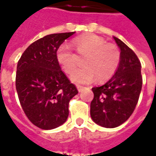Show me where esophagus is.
Wrapping results in <instances>:
<instances>
[{
	"instance_id": "obj_1",
	"label": "esophagus",
	"mask_w": 156,
	"mask_h": 156,
	"mask_svg": "<svg viewBox=\"0 0 156 156\" xmlns=\"http://www.w3.org/2000/svg\"><path fill=\"white\" fill-rule=\"evenodd\" d=\"M77 89H78V91H79V92H80V91H82V90L84 89V87H83V86H81V85H77Z\"/></svg>"
}]
</instances>
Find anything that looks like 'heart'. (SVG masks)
Here are the masks:
<instances>
[{"instance_id": "heart-1", "label": "heart", "mask_w": 156, "mask_h": 156, "mask_svg": "<svg viewBox=\"0 0 156 156\" xmlns=\"http://www.w3.org/2000/svg\"><path fill=\"white\" fill-rule=\"evenodd\" d=\"M77 52L85 57L83 68L74 74L71 80L77 84H87L94 78L106 81L113 76L121 62V52L117 45L106 43L105 38L94 34H85L74 39ZM57 62L66 73L71 75L77 67V57L66 43L62 44L57 51Z\"/></svg>"}]
</instances>
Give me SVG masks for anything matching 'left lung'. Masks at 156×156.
<instances>
[{
  "mask_svg": "<svg viewBox=\"0 0 156 156\" xmlns=\"http://www.w3.org/2000/svg\"><path fill=\"white\" fill-rule=\"evenodd\" d=\"M121 49L118 69L105 85L92 88L94 99L90 116L99 126L107 128L118 127L134 112L142 87L140 60L129 47L113 37Z\"/></svg>",
  "mask_w": 156,
  "mask_h": 156,
  "instance_id": "left-lung-1",
  "label": "left lung"
}]
</instances>
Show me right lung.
Segmentation results:
<instances>
[{
    "label": "right lung",
    "mask_w": 156,
    "mask_h": 156,
    "mask_svg": "<svg viewBox=\"0 0 156 156\" xmlns=\"http://www.w3.org/2000/svg\"><path fill=\"white\" fill-rule=\"evenodd\" d=\"M75 32L47 35L30 44L17 64L16 86L22 109L36 127L51 130L69 115V102L78 94L57 62V51Z\"/></svg>",
    "instance_id": "right-lung-1"
}]
</instances>
